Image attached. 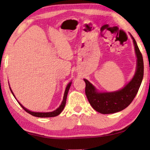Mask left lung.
Wrapping results in <instances>:
<instances>
[{"instance_id": "obj_1", "label": "left lung", "mask_w": 150, "mask_h": 150, "mask_svg": "<svg viewBox=\"0 0 150 150\" xmlns=\"http://www.w3.org/2000/svg\"><path fill=\"white\" fill-rule=\"evenodd\" d=\"M131 35L137 57L136 71L130 82L122 89L111 93H99L89 81L85 79V94L91 106L101 114H112L124 110L130 105L138 93L144 77L143 57L135 39Z\"/></svg>"}]
</instances>
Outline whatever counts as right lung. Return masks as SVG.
I'll use <instances>...</instances> for the list:
<instances>
[{"instance_id": "add662e5", "label": "right lung", "mask_w": 150, "mask_h": 150, "mask_svg": "<svg viewBox=\"0 0 150 150\" xmlns=\"http://www.w3.org/2000/svg\"><path fill=\"white\" fill-rule=\"evenodd\" d=\"M71 82H70L69 84L67 85V87L65 88V93H64V96H63V100L62 101V104H61V105L59 106V108H57L56 110L53 111V112H32L29 110H28L27 108H26L25 107H24L23 106H22L21 104H20L18 101V103H19V105L22 106V108L24 109V110L27 112L28 113H29L30 115H31L34 116H36V117H40V118H48V117H54V116H56L57 115H59V114L62 112V110H63V108H64L65 106V103H66V99H67V93H68V91L69 90V88L71 87ZM10 89H11V92L12 93V95L15 97V96L14 95V93L12 92L11 87H10ZM16 98V97H15Z\"/></svg>"}]
</instances>
